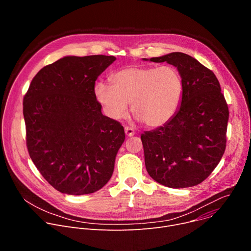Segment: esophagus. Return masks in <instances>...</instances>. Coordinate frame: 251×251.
I'll use <instances>...</instances> for the list:
<instances>
[{"label":"esophagus","instance_id":"34e87169","mask_svg":"<svg viewBox=\"0 0 251 251\" xmlns=\"http://www.w3.org/2000/svg\"><path fill=\"white\" fill-rule=\"evenodd\" d=\"M125 133H126V135H127L128 137H131V136H133V135L135 134V130H134V128H132V127L126 126V127H125Z\"/></svg>","mask_w":251,"mask_h":251}]
</instances>
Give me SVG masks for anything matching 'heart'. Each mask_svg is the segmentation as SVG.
<instances>
[{"instance_id": "obj_1", "label": "heart", "mask_w": 251, "mask_h": 251, "mask_svg": "<svg viewBox=\"0 0 251 251\" xmlns=\"http://www.w3.org/2000/svg\"><path fill=\"white\" fill-rule=\"evenodd\" d=\"M112 85L99 82L94 87L97 101L107 116L121 119L131 111L148 127L167 123L180 107L184 83L180 73L170 65H133L110 76Z\"/></svg>"}]
</instances>
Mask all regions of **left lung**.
<instances>
[{"label": "left lung", "mask_w": 251, "mask_h": 251, "mask_svg": "<svg viewBox=\"0 0 251 251\" xmlns=\"http://www.w3.org/2000/svg\"><path fill=\"white\" fill-rule=\"evenodd\" d=\"M150 61L176 66L184 90L176 114L163 126L141 135L147 172L169 188L197 186L216 169L226 146L229 112L220 82L210 69L183 52Z\"/></svg>", "instance_id": "obj_1"}]
</instances>
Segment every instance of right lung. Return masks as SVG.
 Wrapping results in <instances>:
<instances>
[{"instance_id": "right-lung-1", "label": "right lung", "mask_w": 251, "mask_h": 251, "mask_svg": "<svg viewBox=\"0 0 251 251\" xmlns=\"http://www.w3.org/2000/svg\"><path fill=\"white\" fill-rule=\"evenodd\" d=\"M115 59L102 54L64 56L43 67L24 97L29 157L62 194H92L113 174L124 128L102 114L94 86Z\"/></svg>"}]
</instances>
